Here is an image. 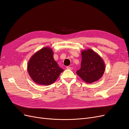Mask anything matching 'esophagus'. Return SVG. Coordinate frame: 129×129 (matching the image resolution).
Instances as JSON below:
<instances>
[{"instance_id": "34e87169", "label": "esophagus", "mask_w": 129, "mask_h": 129, "mask_svg": "<svg viewBox=\"0 0 129 129\" xmlns=\"http://www.w3.org/2000/svg\"><path fill=\"white\" fill-rule=\"evenodd\" d=\"M67 69H69V70H72V69H73V68L71 67H70V66H67Z\"/></svg>"}]
</instances>
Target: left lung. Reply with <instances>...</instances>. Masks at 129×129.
Returning a JSON list of instances; mask_svg holds the SVG:
<instances>
[{"label": "left lung", "mask_w": 129, "mask_h": 129, "mask_svg": "<svg viewBox=\"0 0 129 129\" xmlns=\"http://www.w3.org/2000/svg\"><path fill=\"white\" fill-rule=\"evenodd\" d=\"M81 68L76 72L85 82L92 83L103 76L105 69L104 62L98 54L91 49L81 51Z\"/></svg>", "instance_id": "left-lung-1"}]
</instances>
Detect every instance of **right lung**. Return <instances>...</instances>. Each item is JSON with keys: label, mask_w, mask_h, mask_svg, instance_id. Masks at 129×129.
I'll use <instances>...</instances> for the list:
<instances>
[{"label": "right lung", "mask_w": 129, "mask_h": 129, "mask_svg": "<svg viewBox=\"0 0 129 129\" xmlns=\"http://www.w3.org/2000/svg\"><path fill=\"white\" fill-rule=\"evenodd\" d=\"M53 54L51 48L46 47L30 58L27 64V71L34 82L41 85H50L63 71L54 60Z\"/></svg>", "instance_id": "obj_1"}]
</instances>
